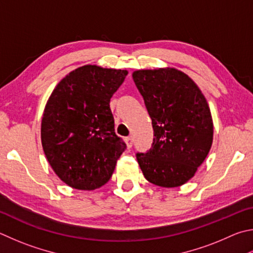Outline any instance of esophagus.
<instances>
[{
	"label": "esophagus",
	"mask_w": 253,
	"mask_h": 253,
	"mask_svg": "<svg viewBox=\"0 0 253 253\" xmlns=\"http://www.w3.org/2000/svg\"><path fill=\"white\" fill-rule=\"evenodd\" d=\"M125 142H126V145H127L128 148H131V147H132V142H134V139H132L131 136L126 137V138H125Z\"/></svg>",
	"instance_id": "34e87169"
}]
</instances>
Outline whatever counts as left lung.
Wrapping results in <instances>:
<instances>
[{
    "label": "left lung",
    "mask_w": 253,
    "mask_h": 253,
    "mask_svg": "<svg viewBox=\"0 0 253 253\" xmlns=\"http://www.w3.org/2000/svg\"><path fill=\"white\" fill-rule=\"evenodd\" d=\"M132 80L154 128L150 149L136 154L141 171L156 186H181L195 176L212 145L209 105L196 83L176 68L135 71Z\"/></svg>",
    "instance_id": "left-lung-1"
}]
</instances>
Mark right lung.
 Instances as JSON below:
<instances>
[{"label":"right lung","instance_id":"obj_1","mask_svg":"<svg viewBox=\"0 0 253 253\" xmlns=\"http://www.w3.org/2000/svg\"><path fill=\"white\" fill-rule=\"evenodd\" d=\"M128 72L85 65L58 83L44 109L41 138L50 167L80 190L104 186L126 144L115 134L109 107Z\"/></svg>","mask_w":253,"mask_h":253}]
</instances>
